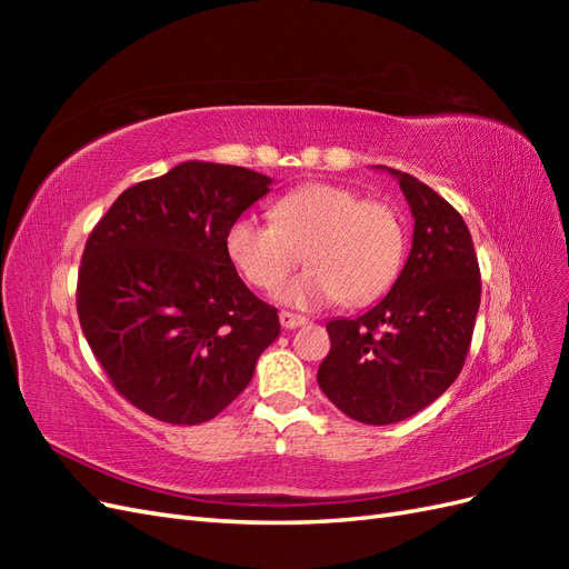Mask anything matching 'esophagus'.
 Masks as SVG:
<instances>
[{
  "instance_id": "obj_1",
  "label": "esophagus",
  "mask_w": 569,
  "mask_h": 569,
  "mask_svg": "<svg viewBox=\"0 0 569 569\" xmlns=\"http://www.w3.org/2000/svg\"><path fill=\"white\" fill-rule=\"evenodd\" d=\"M280 322H282L284 330H297V327H301V325L308 322V318H303V316H299V313L282 311V313H280Z\"/></svg>"
}]
</instances>
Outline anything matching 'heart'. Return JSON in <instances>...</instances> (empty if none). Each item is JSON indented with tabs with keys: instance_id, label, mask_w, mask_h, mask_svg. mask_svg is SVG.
<instances>
[{
	"instance_id": "heart-1",
	"label": "heart",
	"mask_w": 569,
	"mask_h": 569,
	"mask_svg": "<svg viewBox=\"0 0 569 569\" xmlns=\"http://www.w3.org/2000/svg\"><path fill=\"white\" fill-rule=\"evenodd\" d=\"M226 251L242 278L263 291L278 289L301 263L311 270L280 289V301L318 308L343 299L366 306L399 278L406 256V226L399 211L356 189L311 182L280 197L272 222L253 216L232 220Z\"/></svg>"
}]
</instances>
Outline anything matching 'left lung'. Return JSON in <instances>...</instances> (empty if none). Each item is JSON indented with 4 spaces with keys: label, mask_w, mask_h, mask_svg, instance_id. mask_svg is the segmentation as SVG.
Segmentation results:
<instances>
[{
    "label": "left lung",
    "mask_w": 569,
    "mask_h": 569,
    "mask_svg": "<svg viewBox=\"0 0 569 569\" xmlns=\"http://www.w3.org/2000/svg\"><path fill=\"white\" fill-rule=\"evenodd\" d=\"M416 230L389 295L353 320H330L332 349L318 385L339 410L366 425L416 416L449 389L468 358L481 299L479 263L462 216L432 187L389 168Z\"/></svg>",
    "instance_id": "1"
}]
</instances>
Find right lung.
Returning a JSON list of instances; mask_svg holds the SVG:
<instances>
[{
	"instance_id": "1",
	"label": "right lung",
	"mask_w": 569,
	"mask_h": 569,
	"mask_svg": "<svg viewBox=\"0 0 569 569\" xmlns=\"http://www.w3.org/2000/svg\"><path fill=\"white\" fill-rule=\"evenodd\" d=\"M242 166L187 161L128 187L88 237L76 306L116 391L170 425L216 418L280 335L226 251L232 220L270 192Z\"/></svg>"
}]
</instances>
